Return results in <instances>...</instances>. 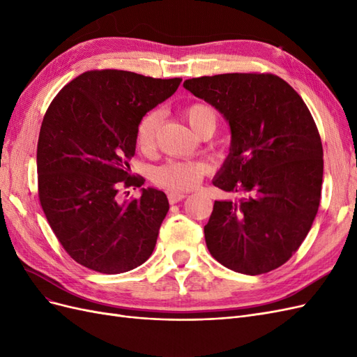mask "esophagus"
Returning a JSON list of instances; mask_svg holds the SVG:
<instances>
[{"mask_svg":"<svg viewBox=\"0 0 357 357\" xmlns=\"http://www.w3.org/2000/svg\"><path fill=\"white\" fill-rule=\"evenodd\" d=\"M186 197H188L186 193H180V192H169V193H168V201H169V204H177V202H180V201L185 199Z\"/></svg>","mask_w":357,"mask_h":357,"instance_id":"obj_1","label":"esophagus"}]
</instances>
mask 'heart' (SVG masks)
Instances as JSON below:
<instances>
[{
  "label": "heart",
  "instance_id": "1",
  "mask_svg": "<svg viewBox=\"0 0 357 357\" xmlns=\"http://www.w3.org/2000/svg\"><path fill=\"white\" fill-rule=\"evenodd\" d=\"M188 122L198 135L205 131H215L218 113L205 102H192L185 109ZM162 113L152 110L146 113L138 122L135 131V144L144 153L152 152L156 147V138L160 125ZM208 165L199 160H168L167 164L153 171V181L158 186L168 190H190L197 188L201 180L208 174Z\"/></svg>",
  "mask_w": 357,
  "mask_h": 357
}]
</instances>
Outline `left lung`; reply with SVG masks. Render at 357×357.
I'll return each instance as SVG.
<instances>
[{
  "label": "left lung",
  "instance_id": "left-lung-1",
  "mask_svg": "<svg viewBox=\"0 0 357 357\" xmlns=\"http://www.w3.org/2000/svg\"><path fill=\"white\" fill-rule=\"evenodd\" d=\"M185 88L229 122L231 153L213 180L236 201H214L205 243L235 273L273 271L305 240L319 210L323 147L308 107L271 73L189 79Z\"/></svg>",
  "mask_w": 357,
  "mask_h": 357
}]
</instances>
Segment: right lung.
Instances as JSON below:
<instances>
[{
	"label": "right lung",
	"mask_w": 357,
	"mask_h": 357,
	"mask_svg": "<svg viewBox=\"0 0 357 357\" xmlns=\"http://www.w3.org/2000/svg\"><path fill=\"white\" fill-rule=\"evenodd\" d=\"M180 82L122 70L86 71L63 86L43 117L41 208L63 250L92 271H131L153 252L169 208L167 195L147 188L139 198L121 201L119 192L144 183L129 171L138 122Z\"/></svg>",
	"instance_id": "1"
}]
</instances>
